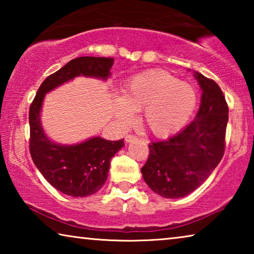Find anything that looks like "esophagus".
Segmentation results:
<instances>
[{
  "mask_svg": "<svg viewBox=\"0 0 254 254\" xmlns=\"http://www.w3.org/2000/svg\"><path fill=\"white\" fill-rule=\"evenodd\" d=\"M135 140H137V136L134 135V134H127L126 136L127 142H132V141H135Z\"/></svg>",
  "mask_w": 254,
  "mask_h": 254,
  "instance_id": "1",
  "label": "esophagus"
}]
</instances>
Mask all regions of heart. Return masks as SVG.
<instances>
[{
    "instance_id": "obj_1",
    "label": "heart",
    "mask_w": 254,
    "mask_h": 254,
    "mask_svg": "<svg viewBox=\"0 0 254 254\" xmlns=\"http://www.w3.org/2000/svg\"><path fill=\"white\" fill-rule=\"evenodd\" d=\"M197 94L191 85L162 69H151L127 81L123 97L115 101V113L123 122L142 111L145 127L159 137L178 132L194 114Z\"/></svg>"
}]
</instances>
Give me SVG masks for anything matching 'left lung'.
<instances>
[{
  "instance_id": "obj_1",
  "label": "left lung",
  "mask_w": 254,
  "mask_h": 254,
  "mask_svg": "<svg viewBox=\"0 0 254 254\" xmlns=\"http://www.w3.org/2000/svg\"><path fill=\"white\" fill-rule=\"evenodd\" d=\"M200 86V106L194 121L168 140L149 144L141 168L144 182L166 198L184 197L198 188L222 160L225 150L229 106L213 79L195 72Z\"/></svg>"
}]
</instances>
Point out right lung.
Here are the masks:
<instances>
[{"label":"right lung","mask_w":254,"mask_h":254,"mask_svg":"<svg viewBox=\"0 0 254 254\" xmlns=\"http://www.w3.org/2000/svg\"><path fill=\"white\" fill-rule=\"evenodd\" d=\"M113 58L78 57L42 81L29 110L30 154L34 165L51 186L71 197L95 194L105 184L112 157L121 149L123 139L110 141L95 136L72 145L55 143L45 134L40 111L46 93L77 76L107 79Z\"/></svg>","instance_id":"obj_1"}]
</instances>
